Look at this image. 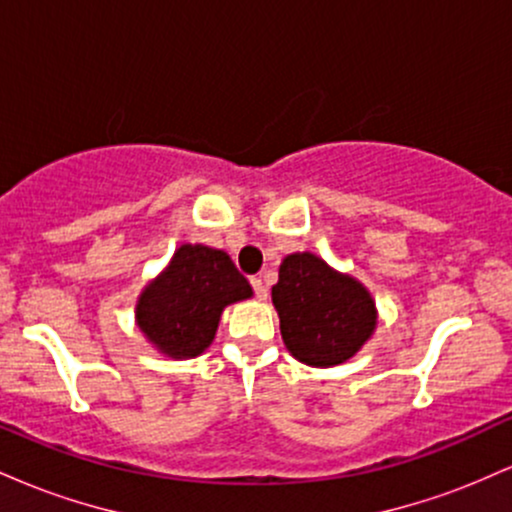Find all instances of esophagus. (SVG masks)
<instances>
[{
    "mask_svg": "<svg viewBox=\"0 0 512 512\" xmlns=\"http://www.w3.org/2000/svg\"><path fill=\"white\" fill-rule=\"evenodd\" d=\"M250 284H252V289H255V296L260 298V301H264V298H267V286H264V281L260 279V276H252Z\"/></svg>",
    "mask_w": 512,
    "mask_h": 512,
    "instance_id": "1",
    "label": "esophagus"
}]
</instances>
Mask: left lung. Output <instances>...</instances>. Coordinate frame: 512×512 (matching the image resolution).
<instances>
[{
  "label": "left lung",
  "instance_id": "left-lung-1",
  "mask_svg": "<svg viewBox=\"0 0 512 512\" xmlns=\"http://www.w3.org/2000/svg\"><path fill=\"white\" fill-rule=\"evenodd\" d=\"M272 303L289 354L313 368L346 363L378 327V308L366 286L313 252H291L281 260Z\"/></svg>",
  "mask_w": 512,
  "mask_h": 512
}]
</instances>
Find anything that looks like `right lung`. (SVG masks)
Listing matches in <instances>:
<instances>
[{
    "instance_id": "right-lung-1",
    "label": "right lung",
    "mask_w": 512,
    "mask_h": 512,
    "mask_svg": "<svg viewBox=\"0 0 512 512\" xmlns=\"http://www.w3.org/2000/svg\"><path fill=\"white\" fill-rule=\"evenodd\" d=\"M252 298V286L228 252L182 243L168 267L144 286L134 320L144 339L163 356L195 358L209 349L223 308Z\"/></svg>"
}]
</instances>
